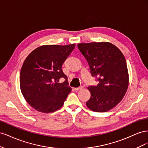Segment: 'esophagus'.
Segmentation results:
<instances>
[{"label":"esophagus","mask_w":148,"mask_h":148,"mask_svg":"<svg viewBox=\"0 0 148 148\" xmlns=\"http://www.w3.org/2000/svg\"><path fill=\"white\" fill-rule=\"evenodd\" d=\"M83 89V86H80L79 87L75 88V90L78 91V90H79V89Z\"/></svg>","instance_id":"esophagus-1"}]
</instances>
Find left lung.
I'll return each instance as SVG.
<instances>
[{"instance_id": "8db88e82", "label": "left lung", "mask_w": 148, "mask_h": 148, "mask_svg": "<svg viewBox=\"0 0 148 148\" xmlns=\"http://www.w3.org/2000/svg\"><path fill=\"white\" fill-rule=\"evenodd\" d=\"M86 58L92 77L99 82L89 86L91 97L86 104L97 112L112 109L122 101L128 86V72L125 58L119 49L109 42L78 44Z\"/></svg>"}]
</instances>
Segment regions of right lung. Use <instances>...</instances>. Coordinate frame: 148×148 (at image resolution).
Masks as SVG:
<instances>
[{
    "instance_id": "right-lung-1",
    "label": "right lung",
    "mask_w": 148,
    "mask_h": 148,
    "mask_svg": "<svg viewBox=\"0 0 148 148\" xmlns=\"http://www.w3.org/2000/svg\"><path fill=\"white\" fill-rule=\"evenodd\" d=\"M75 47V44L42 46L26 57L20 71V89L25 100L37 111L53 112L63 106L71 88L62 66ZM61 77L65 81L58 83Z\"/></svg>"
}]
</instances>
